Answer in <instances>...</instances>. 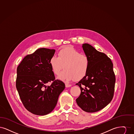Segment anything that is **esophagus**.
Returning a JSON list of instances; mask_svg holds the SVG:
<instances>
[{
	"label": "esophagus",
	"instance_id": "esophagus-1",
	"mask_svg": "<svg viewBox=\"0 0 134 134\" xmlns=\"http://www.w3.org/2000/svg\"><path fill=\"white\" fill-rule=\"evenodd\" d=\"M65 86H66V87H69L71 86V85L69 84H68V83H66Z\"/></svg>",
	"mask_w": 134,
	"mask_h": 134
}]
</instances>
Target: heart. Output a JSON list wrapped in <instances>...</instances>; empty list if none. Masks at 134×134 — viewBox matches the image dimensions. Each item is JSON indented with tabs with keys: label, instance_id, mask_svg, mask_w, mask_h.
<instances>
[{
	"label": "heart",
	"instance_id": "heart-1",
	"mask_svg": "<svg viewBox=\"0 0 134 134\" xmlns=\"http://www.w3.org/2000/svg\"><path fill=\"white\" fill-rule=\"evenodd\" d=\"M49 63L53 72L57 75L60 73L64 66L65 70L58 78L65 81L83 78L86 75L90 65L88 57L72 47H66L60 50L58 57L52 56Z\"/></svg>",
	"mask_w": 134,
	"mask_h": 134
}]
</instances>
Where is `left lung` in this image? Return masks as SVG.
Segmentation results:
<instances>
[{
    "label": "left lung",
    "instance_id": "1",
    "mask_svg": "<svg viewBox=\"0 0 134 134\" xmlns=\"http://www.w3.org/2000/svg\"><path fill=\"white\" fill-rule=\"evenodd\" d=\"M82 47L90 65L86 75L76 84L81 89L76 101L84 111L94 113L105 107L113 98L115 82L113 64L104 53L92 46L85 43Z\"/></svg>",
    "mask_w": 134,
    "mask_h": 134
}]
</instances>
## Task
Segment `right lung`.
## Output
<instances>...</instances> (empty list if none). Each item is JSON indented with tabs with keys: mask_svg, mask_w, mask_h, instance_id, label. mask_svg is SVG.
<instances>
[{
	"mask_svg": "<svg viewBox=\"0 0 134 134\" xmlns=\"http://www.w3.org/2000/svg\"><path fill=\"white\" fill-rule=\"evenodd\" d=\"M54 49L40 48L24 58L17 68L16 87L25 108L34 115L50 113L64 90V82L55 80L50 65ZM52 82L51 86H47Z\"/></svg>",
	"mask_w": 134,
	"mask_h": 134,
	"instance_id": "add662e5",
	"label": "right lung"
}]
</instances>
